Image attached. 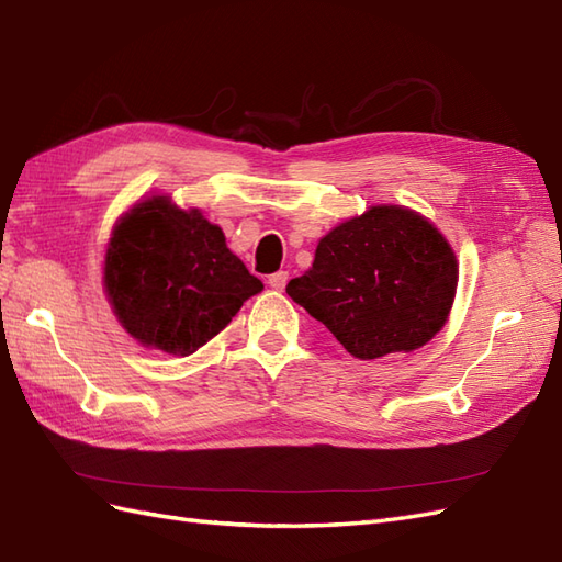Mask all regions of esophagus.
Instances as JSON below:
<instances>
[{
  "label": "esophagus",
  "instance_id": "34e87169",
  "mask_svg": "<svg viewBox=\"0 0 562 562\" xmlns=\"http://www.w3.org/2000/svg\"><path fill=\"white\" fill-rule=\"evenodd\" d=\"M267 283L274 288V291H283L285 283H288V271H274V274L267 279Z\"/></svg>",
  "mask_w": 562,
  "mask_h": 562
}]
</instances>
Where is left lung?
Returning <instances> with one entry per match:
<instances>
[{"label": "left lung", "mask_w": 562, "mask_h": 562, "mask_svg": "<svg viewBox=\"0 0 562 562\" xmlns=\"http://www.w3.org/2000/svg\"><path fill=\"white\" fill-rule=\"evenodd\" d=\"M459 267L447 238L418 212L375 205L318 240L285 293L357 359L412 352L445 326Z\"/></svg>", "instance_id": "1"}]
</instances>
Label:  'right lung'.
<instances>
[{
    "label": "right lung",
    "mask_w": 562,
    "mask_h": 562,
    "mask_svg": "<svg viewBox=\"0 0 562 562\" xmlns=\"http://www.w3.org/2000/svg\"><path fill=\"white\" fill-rule=\"evenodd\" d=\"M103 285L120 324L146 347L189 357L232 322L262 281L226 248L201 210L168 195L134 205L115 226Z\"/></svg>",
    "instance_id": "1"
}]
</instances>
